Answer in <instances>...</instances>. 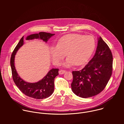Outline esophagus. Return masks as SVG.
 Wrapping results in <instances>:
<instances>
[{
  "mask_svg": "<svg viewBox=\"0 0 124 124\" xmlns=\"http://www.w3.org/2000/svg\"><path fill=\"white\" fill-rule=\"evenodd\" d=\"M65 72H66V70H60L59 71V74L60 75H63V74H64Z\"/></svg>",
  "mask_w": 124,
  "mask_h": 124,
  "instance_id": "esophagus-1",
  "label": "esophagus"
}]
</instances>
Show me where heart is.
Instances as JSON below:
<instances>
[{
    "label": "heart",
    "mask_w": 124,
    "mask_h": 124,
    "mask_svg": "<svg viewBox=\"0 0 124 124\" xmlns=\"http://www.w3.org/2000/svg\"><path fill=\"white\" fill-rule=\"evenodd\" d=\"M95 46L93 37L71 34L61 38L56 46H51L50 54L53 62L56 65L60 64L66 54L68 58L64 63V66L70 67L75 64L80 66L89 59Z\"/></svg>",
    "instance_id": "heart-1"
}]
</instances>
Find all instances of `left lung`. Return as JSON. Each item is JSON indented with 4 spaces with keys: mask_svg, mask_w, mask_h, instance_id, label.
Masks as SVG:
<instances>
[{
    "mask_svg": "<svg viewBox=\"0 0 124 124\" xmlns=\"http://www.w3.org/2000/svg\"><path fill=\"white\" fill-rule=\"evenodd\" d=\"M113 56L105 42L100 37L93 58L81 70L73 71V92L87 98L100 93L107 85L112 72Z\"/></svg>",
    "mask_w": 124,
    "mask_h": 124,
    "instance_id": "8db88e82",
    "label": "left lung"
}]
</instances>
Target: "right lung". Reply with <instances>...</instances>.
Here are the masks:
<instances>
[{"mask_svg":"<svg viewBox=\"0 0 124 124\" xmlns=\"http://www.w3.org/2000/svg\"><path fill=\"white\" fill-rule=\"evenodd\" d=\"M54 34L41 32L28 36L26 40L39 39L47 42ZM23 36L15 48L10 59V64L13 80L21 91L26 96L36 99H43L49 97L54 91L55 78L59 75L58 69H52L41 80L35 83H29L24 81L17 74L15 66V57L17 51L23 45Z\"/></svg>","mask_w":124,"mask_h":124,"instance_id":"add662e5","label":"right lung"}]
</instances>
